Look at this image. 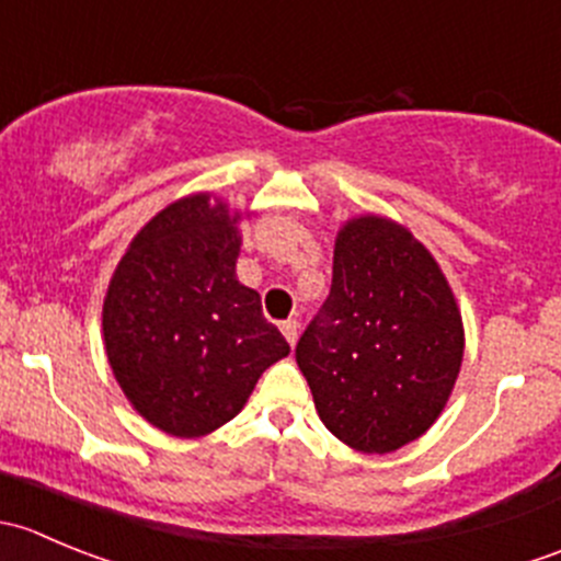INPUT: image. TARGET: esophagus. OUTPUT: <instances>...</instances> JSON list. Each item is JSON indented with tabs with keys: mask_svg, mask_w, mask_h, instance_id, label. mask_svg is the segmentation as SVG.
<instances>
[{
	"mask_svg": "<svg viewBox=\"0 0 561 561\" xmlns=\"http://www.w3.org/2000/svg\"><path fill=\"white\" fill-rule=\"evenodd\" d=\"M279 328H282V333H285V339L290 342V347H293V344H296V339H298V328H301V325H298V320H285Z\"/></svg>",
	"mask_w": 561,
	"mask_h": 561,
	"instance_id": "obj_1",
	"label": "esophagus"
}]
</instances>
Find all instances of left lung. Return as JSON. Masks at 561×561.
Returning a JSON list of instances; mask_svg holds the SVG:
<instances>
[{
	"label": "left lung",
	"instance_id": "8db88e82",
	"mask_svg": "<svg viewBox=\"0 0 561 561\" xmlns=\"http://www.w3.org/2000/svg\"><path fill=\"white\" fill-rule=\"evenodd\" d=\"M461 358V309L434 254L380 214L347 219L331 296L296 347L328 432L369 456L404 448L443 415Z\"/></svg>",
	"mask_w": 561,
	"mask_h": 561
}]
</instances>
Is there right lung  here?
I'll return each mask as SVG.
<instances>
[{
	"instance_id": "add662e5",
	"label": "right lung",
	"mask_w": 561,
	"mask_h": 561,
	"mask_svg": "<svg viewBox=\"0 0 561 561\" xmlns=\"http://www.w3.org/2000/svg\"><path fill=\"white\" fill-rule=\"evenodd\" d=\"M249 217V214H247ZM241 211L195 192L149 219L103 301L107 364L140 417L171 437L217 432L290 344L241 285Z\"/></svg>"
}]
</instances>
